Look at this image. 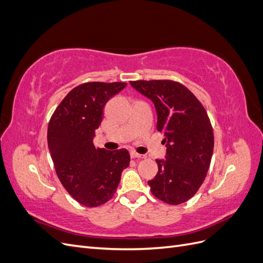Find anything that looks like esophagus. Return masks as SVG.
<instances>
[{
  "instance_id": "obj_1",
  "label": "esophagus",
  "mask_w": 263,
  "mask_h": 263,
  "mask_svg": "<svg viewBox=\"0 0 263 263\" xmlns=\"http://www.w3.org/2000/svg\"><path fill=\"white\" fill-rule=\"evenodd\" d=\"M130 157L133 159H136V158H145L144 155H140V154H137L136 151H130Z\"/></svg>"
}]
</instances>
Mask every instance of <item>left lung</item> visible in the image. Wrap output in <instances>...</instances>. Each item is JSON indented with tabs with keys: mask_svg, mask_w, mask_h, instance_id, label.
Instances as JSON below:
<instances>
[{
	"mask_svg": "<svg viewBox=\"0 0 263 263\" xmlns=\"http://www.w3.org/2000/svg\"><path fill=\"white\" fill-rule=\"evenodd\" d=\"M153 101L157 129L164 135L165 159L148 181L151 193L166 204L178 205L194 196L209 171L214 134L205 108L187 87L170 80L130 81Z\"/></svg>",
	"mask_w": 263,
	"mask_h": 263,
	"instance_id": "8db88e82",
	"label": "left lung"
}]
</instances>
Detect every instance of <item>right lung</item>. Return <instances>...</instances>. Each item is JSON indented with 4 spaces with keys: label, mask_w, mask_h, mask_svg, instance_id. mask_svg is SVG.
I'll list each match as a JSON object with an SVG mask.
<instances>
[{
    "label": "right lung",
    "mask_w": 263,
    "mask_h": 263,
    "mask_svg": "<svg viewBox=\"0 0 263 263\" xmlns=\"http://www.w3.org/2000/svg\"><path fill=\"white\" fill-rule=\"evenodd\" d=\"M124 82H87L71 90L55 108L48 125V148L55 172L77 202L97 208L113 197L130 156L126 149L95 148V129L107 101Z\"/></svg>",
    "instance_id": "obj_1"
}]
</instances>
